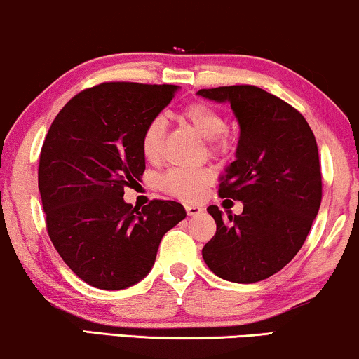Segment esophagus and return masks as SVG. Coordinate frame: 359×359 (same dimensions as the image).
<instances>
[{
    "mask_svg": "<svg viewBox=\"0 0 359 359\" xmlns=\"http://www.w3.org/2000/svg\"><path fill=\"white\" fill-rule=\"evenodd\" d=\"M185 210H187L190 217H194V215H198V213H202L203 207L197 205V203H185Z\"/></svg>",
    "mask_w": 359,
    "mask_h": 359,
    "instance_id": "1",
    "label": "esophagus"
}]
</instances>
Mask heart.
I'll return each instance as SVG.
<instances>
[{
	"instance_id": "heart-1",
	"label": "heart",
	"mask_w": 359,
	"mask_h": 359,
	"mask_svg": "<svg viewBox=\"0 0 359 359\" xmlns=\"http://www.w3.org/2000/svg\"><path fill=\"white\" fill-rule=\"evenodd\" d=\"M184 119L197 130L202 137L210 140L213 149L224 151L225 139L222 134L226 129L225 117L219 111L207 106V104L195 102L184 111ZM165 122L162 117H156L149 122L142 134V154L147 161H157L162 154V139H164ZM212 172L205 167H175L165 172L161 179V185L165 192L175 195L179 198H195L201 195L203 189L210 184Z\"/></svg>"
}]
</instances>
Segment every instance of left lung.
Segmentation results:
<instances>
[{"instance_id": "left-lung-1", "label": "left lung", "mask_w": 359, "mask_h": 359, "mask_svg": "<svg viewBox=\"0 0 359 359\" xmlns=\"http://www.w3.org/2000/svg\"><path fill=\"white\" fill-rule=\"evenodd\" d=\"M198 96L229 102L240 126L235 161L220 177V197L243 212L210 205L217 224L202 257L213 273L255 283L283 269L300 252L321 203L315 135L300 112L255 86L201 89Z\"/></svg>"}]
</instances>
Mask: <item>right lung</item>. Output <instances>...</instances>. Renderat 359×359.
Wrapping results in <instances>:
<instances>
[{
    "label": "right lung",
    "instance_id": "add662e5",
    "mask_svg": "<svg viewBox=\"0 0 359 359\" xmlns=\"http://www.w3.org/2000/svg\"><path fill=\"white\" fill-rule=\"evenodd\" d=\"M172 84L104 83L74 96L44 139L38 185L49 238L90 287L124 290L147 276L158 243L185 219L182 203L137 208L124 189L146 170L142 134L179 90Z\"/></svg>",
    "mask_w": 359,
    "mask_h": 359
}]
</instances>
